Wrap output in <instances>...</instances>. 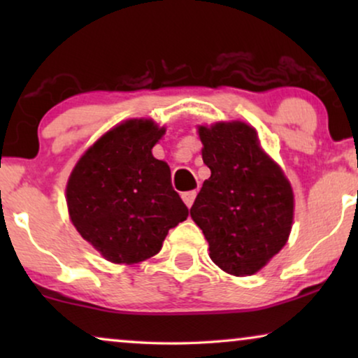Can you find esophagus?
<instances>
[{"instance_id": "1", "label": "esophagus", "mask_w": 358, "mask_h": 358, "mask_svg": "<svg viewBox=\"0 0 358 358\" xmlns=\"http://www.w3.org/2000/svg\"><path fill=\"white\" fill-rule=\"evenodd\" d=\"M195 195H197V192H195V190H189V192H184V194H182L184 203L187 205L189 208L192 207V203H194V200H195Z\"/></svg>"}]
</instances>
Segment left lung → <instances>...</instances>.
Returning <instances> with one entry per match:
<instances>
[{"mask_svg":"<svg viewBox=\"0 0 358 358\" xmlns=\"http://www.w3.org/2000/svg\"><path fill=\"white\" fill-rule=\"evenodd\" d=\"M210 178L190 208L208 241L210 259L227 273L254 275L282 251L295 217L283 169L243 120L197 125Z\"/></svg>","mask_w":358,"mask_h":358,"instance_id":"left-lung-1","label":"left lung"}]
</instances>
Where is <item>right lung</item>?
<instances>
[{"instance_id":"right-lung-1","label":"right lung","mask_w":358,"mask_h":358,"mask_svg":"<svg viewBox=\"0 0 358 358\" xmlns=\"http://www.w3.org/2000/svg\"><path fill=\"white\" fill-rule=\"evenodd\" d=\"M164 134L151 119L120 122L80 156L68 178L73 227L112 264L153 257L169 229L187 218L168 163L151 153Z\"/></svg>"}]
</instances>
